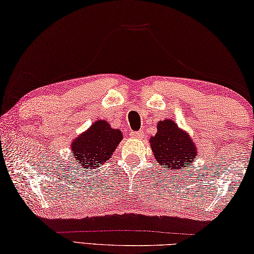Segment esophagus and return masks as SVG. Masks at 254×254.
Segmentation results:
<instances>
[{
  "instance_id": "34e87169",
  "label": "esophagus",
  "mask_w": 254,
  "mask_h": 254,
  "mask_svg": "<svg viewBox=\"0 0 254 254\" xmlns=\"http://www.w3.org/2000/svg\"><path fill=\"white\" fill-rule=\"evenodd\" d=\"M130 136L132 137V138H142V137H144V132L143 131H131Z\"/></svg>"
}]
</instances>
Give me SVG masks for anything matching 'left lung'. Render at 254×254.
<instances>
[{
	"instance_id": "obj_1",
	"label": "left lung",
	"mask_w": 254,
	"mask_h": 254,
	"mask_svg": "<svg viewBox=\"0 0 254 254\" xmlns=\"http://www.w3.org/2000/svg\"><path fill=\"white\" fill-rule=\"evenodd\" d=\"M149 143L153 155L164 171L186 169L197 157L193 140L171 119L157 123V132L149 138Z\"/></svg>"
}]
</instances>
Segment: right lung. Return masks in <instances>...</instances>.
<instances>
[{"mask_svg":"<svg viewBox=\"0 0 254 254\" xmlns=\"http://www.w3.org/2000/svg\"><path fill=\"white\" fill-rule=\"evenodd\" d=\"M122 139L123 134L119 129L111 128L106 120H97L72 142L73 160L82 168H99L110 160Z\"/></svg>","mask_w":254,"mask_h":254,"instance_id":"add662e5","label":"right lung"}]
</instances>
